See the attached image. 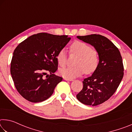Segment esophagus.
I'll return each instance as SVG.
<instances>
[{
	"label": "esophagus",
	"mask_w": 132,
	"mask_h": 132,
	"mask_svg": "<svg viewBox=\"0 0 132 132\" xmlns=\"http://www.w3.org/2000/svg\"><path fill=\"white\" fill-rule=\"evenodd\" d=\"M64 80H66V81H73V79H67V78H64Z\"/></svg>",
	"instance_id": "obj_1"
}]
</instances>
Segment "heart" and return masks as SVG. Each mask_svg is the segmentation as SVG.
<instances>
[{"label": "heart", "mask_w": 132, "mask_h": 132, "mask_svg": "<svg viewBox=\"0 0 132 132\" xmlns=\"http://www.w3.org/2000/svg\"><path fill=\"white\" fill-rule=\"evenodd\" d=\"M71 51L79 56L75 67H66L59 71L61 76L69 79H73L81 76L86 71V73H93L98 66L99 56L97 51L84 42L75 41L71 45ZM58 64L63 66L67 61V51L65 49L59 51L56 56Z\"/></svg>", "instance_id": "1"}]
</instances>
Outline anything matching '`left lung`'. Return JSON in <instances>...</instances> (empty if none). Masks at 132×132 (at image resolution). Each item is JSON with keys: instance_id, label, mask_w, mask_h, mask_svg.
Returning a JSON list of instances; mask_svg holds the SVG:
<instances>
[{"instance_id": "left-lung-1", "label": "left lung", "mask_w": 132, "mask_h": 132, "mask_svg": "<svg viewBox=\"0 0 132 132\" xmlns=\"http://www.w3.org/2000/svg\"><path fill=\"white\" fill-rule=\"evenodd\" d=\"M77 38L94 46L99 56V63L90 77L82 81L83 88L76 97L82 104L96 106L108 100L117 90L123 76V65L118 49L101 35Z\"/></svg>"}]
</instances>
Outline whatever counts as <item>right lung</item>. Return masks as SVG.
I'll use <instances>...</instances> for the list:
<instances>
[{
    "label": "right lung",
    "mask_w": 132,
    "mask_h": 132,
    "mask_svg": "<svg viewBox=\"0 0 132 132\" xmlns=\"http://www.w3.org/2000/svg\"><path fill=\"white\" fill-rule=\"evenodd\" d=\"M68 35L38 33L21 42L13 52L10 73L15 88L31 102L45 101L62 80L53 74L57 69L56 56L70 41ZM50 75L46 79L44 75Z\"/></svg>",
    "instance_id": "right-lung-1"
}]
</instances>
